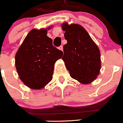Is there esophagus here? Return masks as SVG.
<instances>
[{
    "label": "esophagus",
    "mask_w": 123,
    "mask_h": 123,
    "mask_svg": "<svg viewBox=\"0 0 123 123\" xmlns=\"http://www.w3.org/2000/svg\"><path fill=\"white\" fill-rule=\"evenodd\" d=\"M58 48H59V49L61 50H63V46H62V45H60V46Z\"/></svg>",
    "instance_id": "obj_1"
}]
</instances>
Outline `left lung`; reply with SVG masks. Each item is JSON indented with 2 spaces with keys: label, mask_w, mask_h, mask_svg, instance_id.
<instances>
[{
  "label": "left lung",
  "mask_w": 123,
  "mask_h": 123,
  "mask_svg": "<svg viewBox=\"0 0 123 123\" xmlns=\"http://www.w3.org/2000/svg\"><path fill=\"white\" fill-rule=\"evenodd\" d=\"M67 43L63 45L62 60L72 78L82 84L95 80L100 69V54L98 47L81 25L63 24Z\"/></svg>",
  "instance_id": "1"
}]
</instances>
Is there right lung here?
Masks as SVG:
<instances>
[{
  "mask_svg": "<svg viewBox=\"0 0 123 123\" xmlns=\"http://www.w3.org/2000/svg\"><path fill=\"white\" fill-rule=\"evenodd\" d=\"M46 29H32L15 55L17 72L25 85L33 89L44 87L52 79L54 64L63 52L52 44Z\"/></svg>",
  "mask_w": 123,
  "mask_h": 123,
  "instance_id": "add662e5",
  "label": "right lung"
}]
</instances>
